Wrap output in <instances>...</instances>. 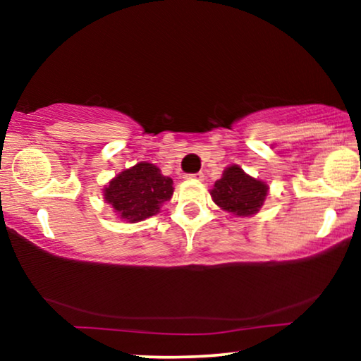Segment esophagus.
<instances>
[{
    "label": "esophagus",
    "instance_id": "34e87169",
    "mask_svg": "<svg viewBox=\"0 0 361 361\" xmlns=\"http://www.w3.org/2000/svg\"><path fill=\"white\" fill-rule=\"evenodd\" d=\"M189 177H190V179H195V180H204V172H197V174H190Z\"/></svg>",
    "mask_w": 361,
    "mask_h": 361
}]
</instances>
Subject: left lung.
I'll return each mask as SVG.
<instances>
[{
  "instance_id": "obj_1",
  "label": "left lung",
  "mask_w": 361,
  "mask_h": 361,
  "mask_svg": "<svg viewBox=\"0 0 361 361\" xmlns=\"http://www.w3.org/2000/svg\"><path fill=\"white\" fill-rule=\"evenodd\" d=\"M214 202L224 210L240 216L253 215L263 205L268 194V185L256 180L238 166H230L224 171L220 180L212 189Z\"/></svg>"
}]
</instances>
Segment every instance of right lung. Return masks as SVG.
Masks as SVG:
<instances>
[{"mask_svg": "<svg viewBox=\"0 0 361 361\" xmlns=\"http://www.w3.org/2000/svg\"><path fill=\"white\" fill-rule=\"evenodd\" d=\"M172 192L171 177L162 176L154 164L140 162L118 174L103 194L123 220L135 224L156 215L159 205L171 199Z\"/></svg>", "mask_w": 361, "mask_h": 361, "instance_id": "right-lung-1", "label": "right lung"}]
</instances>
